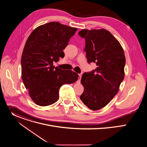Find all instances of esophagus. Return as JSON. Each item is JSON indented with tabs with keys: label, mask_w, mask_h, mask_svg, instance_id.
Segmentation results:
<instances>
[{
	"label": "esophagus",
	"mask_w": 147,
	"mask_h": 147,
	"mask_svg": "<svg viewBox=\"0 0 147 147\" xmlns=\"http://www.w3.org/2000/svg\"><path fill=\"white\" fill-rule=\"evenodd\" d=\"M81 78V74H78V82H80Z\"/></svg>",
	"instance_id": "34e87169"
}]
</instances>
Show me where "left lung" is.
Masks as SVG:
<instances>
[{"label":"left lung","mask_w":147,"mask_h":147,"mask_svg":"<svg viewBox=\"0 0 147 147\" xmlns=\"http://www.w3.org/2000/svg\"><path fill=\"white\" fill-rule=\"evenodd\" d=\"M78 35L86 39L88 62L96 65L95 70L82 76L84 92L80 99L90 109L97 111L107 105L119 90L124 77V50L116 38L104 28L82 30Z\"/></svg>","instance_id":"1"}]
</instances>
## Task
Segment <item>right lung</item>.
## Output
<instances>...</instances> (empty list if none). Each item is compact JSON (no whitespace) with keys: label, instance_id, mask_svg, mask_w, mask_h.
<instances>
[{"label":"right lung","instance_id":"add662e5","mask_svg":"<svg viewBox=\"0 0 147 147\" xmlns=\"http://www.w3.org/2000/svg\"><path fill=\"white\" fill-rule=\"evenodd\" d=\"M77 30L51 22L40 26L28 38L22 56V78L32 100L40 107H46L59 99L61 86L78 80V75L72 70H63L53 65Z\"/></svg>","mask_w":147,"mask_h":147}]
</instances>
